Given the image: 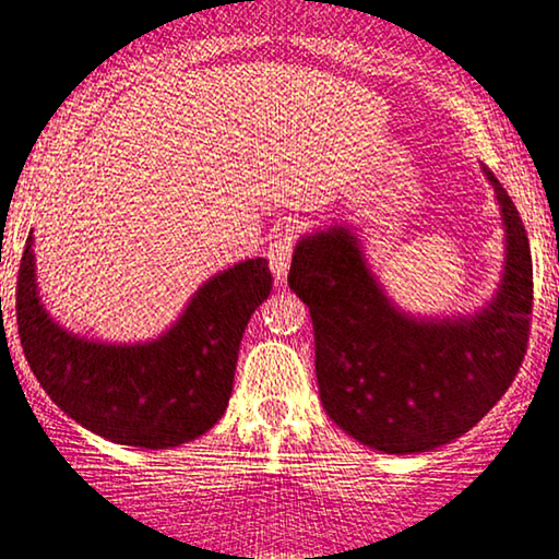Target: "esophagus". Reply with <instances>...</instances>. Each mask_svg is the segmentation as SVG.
Segmentation results:
<instances>
[{"label": "esophagus", "instance_id": "obj_1", "mask_svg": "<svg viewBox=\"0 0 559 559\" xmlns=\"http://www.w3.org/2000/svg\"><path fill=\"white\" fill-rule=\"evenodd\" d=\"M296 240H299V229H296L292 222H286V225H281L278 229H275L271 242H267V263H271V271L278 284H284L286 281Z\"/></svg>", "mask_w": 559, "mask_h": 559}]
</instances>
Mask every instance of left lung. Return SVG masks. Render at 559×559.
I'll return each mask as SVG.
<instances>
[{
	"mask_svg": "<svg viewBox=\"0 0 559 559\" xmlns=\"http://www.w3.org/2000/svg\"><path fill=\"white\" fill-rule=\"evenodd\" d=\"M506 225V273L471 319L416 322L385 299L345 227L296 245L288 286L314 324L319 399L330 419L368 448L412 455L473 429L522 368L534 275L524 222L486 168Z\"/></svg>",
	"mask_w": 559,
	"mask_h": 559,
	"instance_id": "1",
	"label": "left lung"
}]
</instances>
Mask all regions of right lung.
I'll list each match as a JSON object with an SVG mask.
<instances>
[{"label":"right lung","instance_id":"obj_1","mask_svg":"<svg viewBox=\"0 0 559 559\" xmlns=\"http://www.w3.org/2000/svg\"><path fill=\"white\" fill-rule=\"evenodd\" d=\"M271 286L267 260H245L206 281L163 337L102 345L61 330L43 309L29 233L17 273L22 353L53 404L81 427L130 448H176L225 414L242 332Z\"/></svg>","mask_w":559,"mask_h":559}]
</instances>
